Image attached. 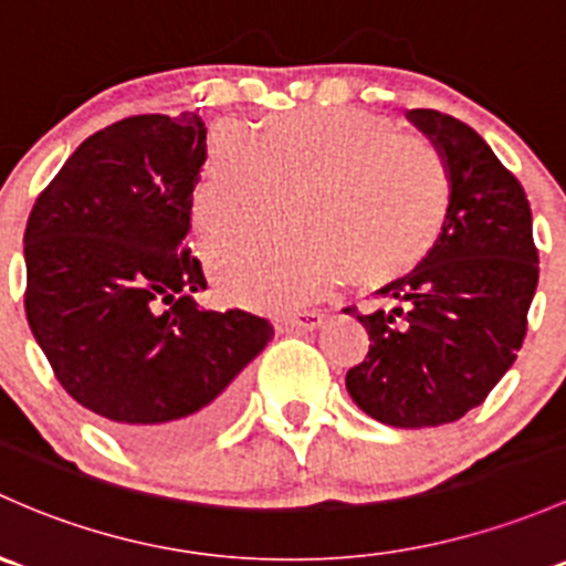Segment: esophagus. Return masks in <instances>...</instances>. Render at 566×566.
I'll return each mask as SVG.
<instances>
[{
	"label": "esophagus",
	"mask_w": 566,
	"mask_h": 566,
	"mask_svg": "<svg viewBox=\"0 0 566 566\" xmlns=\"http://www.w3.org/2000/svg\"><path fill=\"white\" fill-rule=\"evenodd\" d=\"M323 323H325V312H317V308H312V312H298L293 314V317L284 319V325L295 331H314Z\"/></svg>",
	"instance_id": "esophagus-1"
}]
</instances>
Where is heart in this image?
Masks as SVG:
<instances>
[{
    "label": "heart",
    "instance_id": "b5f03b06",
    "mask_svg": "<svg viewBox=\"0 0 566 566\" xmlns=\"http://www.w3.org/2000/svg\"><path fill=\"white\" fill-rule=\"evenodd\" d=\"M293 233L217 241L208 252L228 298L265 312L312 303L342 279L382 287L418 268L453 203L431 143L360 108H306L263 122L258 138L219 127L195 192L208 241L273 222L293 198Z\"/></svg>",
    "mask_w": 566,
    "mask_h": 566
}]
</instances>
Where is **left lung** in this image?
<instances>
[{
	"instance_id": "1",
	"label": "left lung",
	"mask_w": 566,
	"mask_h": 566,
	"mask_svg": "<svg viewBox=\"0 0 566 566\" xmlns=\"http://www.w3.org/2000/svg\"><path fill=\"white\" fill-rule=\"evenodd\" d=\"M409 118L448 163L453 203L433 252L377 290L388 308H344L371 342L347 371V390L379 423L428 428L480 407L513 366L539 254L526 192L491 146L448 113L418 108Z\"/></svg>"
}]
</instances>
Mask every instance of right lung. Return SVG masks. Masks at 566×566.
Returning a JSON list of instances; mask_svg holds the SVG:
<instances>
[{
    "label": "right lung",
    "instance_id": "add662e5",
    "mask_svg": "<svg viewBox=\"0 0 566 566\" xmlns=\"http://www.w3.org/2000/svg\"><path fill=\"white\" fill-rule=\"evenodd\" d=\"M203 163L198 113L122 118L75 148L23 233V308L59 385L146 453L217 431L273 336L265 317L192 301L206 290L187 247Z\"/></svg>",
    "mask_w": 566,
    "mask_h": 566
}]
</instances>
